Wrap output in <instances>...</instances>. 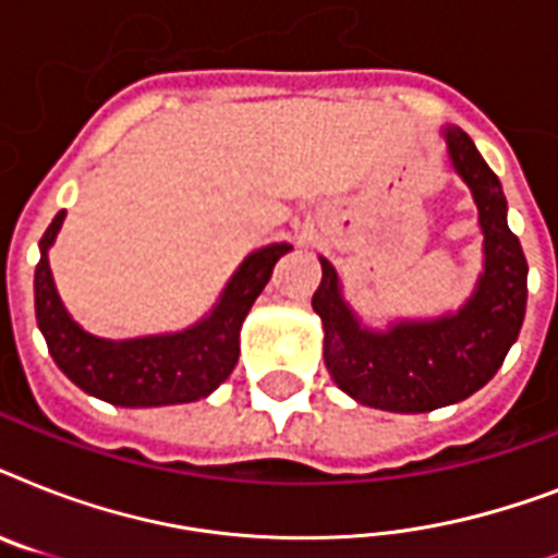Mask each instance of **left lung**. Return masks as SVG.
Here are the masks:
<instances>
[{
    "instance_id": "8db88e82",
    "label": "left lung",
    "mask_w": 558,
    "mask_h": 558,
    "mask_svg": "<svg viewBox=\"0 0 558 558\" xmlns=\"http://www.w3.org/2000/svg\"><path fill=\"white\" fill-rule=\"evenodd\" d=\"M440 133L451 168L472 191L484 234V271L466 304L373 330L344 301L336 266L318 257L322 287L313 310L324 324L327 371L348 397L393 414H425L484 388L519 339L527 310V260L507 226L501 182L460 126L446 124Z\"/></svg>"
}]
</instances>
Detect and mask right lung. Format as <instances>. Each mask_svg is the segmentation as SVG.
I'll list each match as a JSON object with an SVG mask.
<instances>
[{
  "instance_id": "1",
  "label": "right lung",
  "mask_w": 558,
  "mask_h": 558,
  "mask_svg": "<svg viewBox=\"0 0 558 558\" xmlns=\"http://www.w3.org/2000/svg\"><path fill=\"white\" fill-rule=\"evenodd\" d=\"M63 219L65 210H60L39 240V263L34 271L39 332L57 367L77 388L121 408L179 405L214 393L240 359V327L245 315L269 283L275 263L292 248L289 243H271L248 254L210 313L185 330L116 341L83 330L57 295L48 248L54 245Z\"/></svg>"
}]
</instances>
